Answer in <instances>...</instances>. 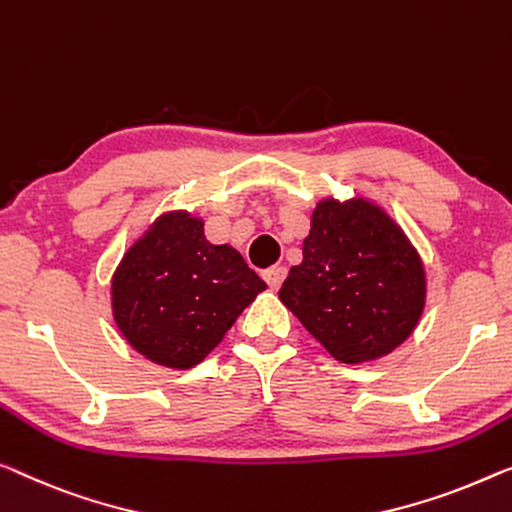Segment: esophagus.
Returning a JSON list of instances; mask_svg holds the SVG:
<instances>
[{
    "label": "esophagus",
    "mask_w": 512,
    "mask_h": 512,
    "mask_svg": "<svg viewBox=\"0 0 512 512\" xmlns=\"http://www.w3.org/2000/svg\"><path fill=\"white\" fill-rule=\"evenodd\" d=\"M285 276H287L285 266H271V269L262 271V278L271 289H278L282 285V280H285Z\"/></svg>",
    "instance_id": "obj_1"
}]
</instances>
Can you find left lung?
I'll use <instances>...</instances> for the list:
<instances>
[{"label":"left lung","mask_w":512,"mask_h":512,"mask_svg":"<svg viewBox=\"0 0 512 512\" xmlns=\"http://www.w3.org/2000/svg\"><path fill=\"white\" fill-rule=\"evenodd\" d=\"M278 296L335 361L368 363L421 322L425 266L379 204L324 197L310 216L303 262L289 269Z\"/></svg>","instance_id":"8db88e82"}]
</instances>
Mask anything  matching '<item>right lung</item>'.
<instances>
[{"mask_svg": "<svg viewBox=\"0 0 512 512\" xmlns=\"http://www.w3.org/2000/svg\"><path fill=\"white\" fill-rule=\"evenodd\" d=\"M266 282L239 250L204 236L190 211H165L112 273V317L137 354L172 370L202 363Z\"/></svg>", "mask_w": 512, "mask_h": 512, "instance_id": "right-lung-1", "label": "right lung"}]
</instances>
